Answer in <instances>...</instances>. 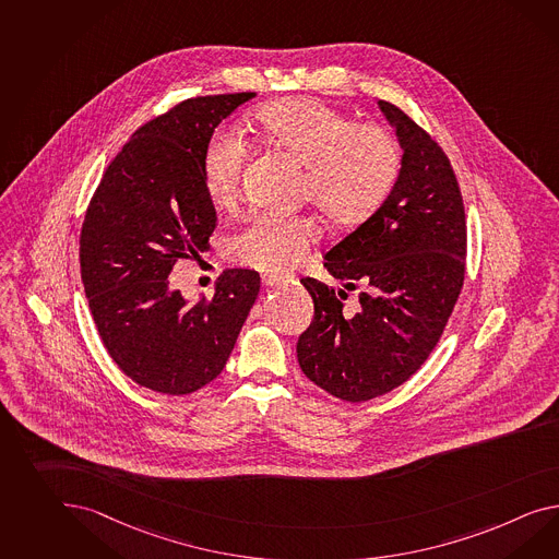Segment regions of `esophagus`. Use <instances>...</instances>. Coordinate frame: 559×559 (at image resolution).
<instances>
[{
  "label": "esophagus",
  "mask_w": 559,
  "mask_h": 559,
  "mask_svg": "<svg viewBox=\"0 0 559 559\" xmlns=\"http://www.w3.org/2000/svg\"><path fill=\"white\" fill-rule=\"evenodd\" d=\"M292 282L294 280L287 277V275H263V284L270 287H286Z\"/></svg>",
  "instance_id": "34e87169"
}]
</instances>
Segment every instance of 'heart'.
<instances>
[{
	"label": "heart",
	"mask_w": 559,
	"mask_h": 559,
	"mask_svg": "<svg viewBox=\"0 0 559 559\" xmlns=\"http://www.w3.org/2000/svg\"><path fill=\"white\" fill-rule=\"evenodd\" d=\"M259 135L304 166L301 197L336 225H358L379 211L400 170V150L385 129L355 126L348 115L310 97L273 100L255 115ZM249 145L227 131L204 147L202 176L216 209L239 199ZM318 237L314 221L259 215L230 241L235 258L263 272H286Z\"/></svg>",
	"instance_id": "obj_1"
}]
</instances>
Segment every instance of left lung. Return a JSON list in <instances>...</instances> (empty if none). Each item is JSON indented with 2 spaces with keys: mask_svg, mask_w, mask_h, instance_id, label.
Wrapping results in <instances>:
<instances>
[{
  "mask_svg": "<svg viewBox=\"0 0 559 559\" xmlns=\"http://www.w3.org/2000/svg\"><path fill=\"white\" fill-rule=\"evenodd\" d=\"M403 156L385 202L324 255L344 289L301 284L314 318L298 338L304 374L338 400L369 401L405 383L444 332L466 270V216L444 150L400 107L379 100ZM366 289L355 307L346 288Z\"/></svg>",
  "mask_w": 559,
  "mask_h": 559,
  "instance_id": "left-lung-1",
  "label": "left lung"
}]
</instances>
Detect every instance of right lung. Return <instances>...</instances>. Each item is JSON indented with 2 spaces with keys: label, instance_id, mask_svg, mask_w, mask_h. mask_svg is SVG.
I'll return each instance as SVG.
<instances>
[{
  "label": "right lung",
  "instance_id": "add662e5",
  "mask_svg": "<svg viewBox=\"0 0 559 559\" xmlns=\"http://www.w3.org/2000/svg\"><path fill=\"white\" fill-rule=\"evenodd\" d=\"M255 93L182 100L138 129L100 178L81 230V277L100 341L138 385L187 395L229 360L259 273L227 270L211 298L170 286L178 259L209 247L216 213L202 176L216 126Z\"/></svg>",
  "mask_w": 559,
  "mask_h": 559
}]
</instances>
